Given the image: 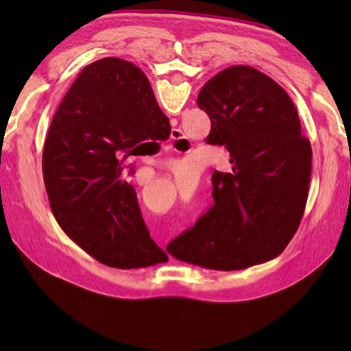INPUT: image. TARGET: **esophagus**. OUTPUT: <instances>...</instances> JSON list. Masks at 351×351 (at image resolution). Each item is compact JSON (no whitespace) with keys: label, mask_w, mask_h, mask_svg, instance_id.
<instances>
[{"label":"esophagus","mask_w":351,"mask_h":351,"mask_svg":"<svg viewBox=\"0 0 351 351\" xmlns=\"http://www.w3.org/2000/svg\"><path fill=\"white\" fill-rule=\"evenodd\" d=\"M182 139V136H181V132L180 130H173V136H171V141H170V144L165 147V148H171V150H175V145H176V142L178 141H181Z\"/></svg>","instance_id":"1"}]
</instances>
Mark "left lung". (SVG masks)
Instances as JSON below:
<instances>
[{
    "label": "left lung",
    "instance_id": "obj_1",
    "mask_svg": "<svg viewBox=\"0 0 351 351\" xmlns=\"http://www.w3.org/2000/svg\"><path fill=\"white\" fill-rule=\"evenodd\" d=\"M210 119L206 142L224 145L230 173L213 171V204L167 251L206 269L235 271L272 260L304 217L311 144L287 91L261 71L235 64L201 88Z\"/></svg>",
    "mask_w": 351,
    "mask_h": 351
}]
</instances>
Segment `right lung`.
<instances>
[{"mask_svg":"<svg viewBox=\"0 0 351 351\" xmlns=\"http://www.w3.org/2000/svg\"><path fill=\"white\" fill-rule=\"evenodd\" d=\"M169 128L147 75L117 57L83 68L58 105L43 150L47 198L63 232L100 263L133 269L169 260L123 165Z\"/></svg>","mask_w":351,"mask_h":351,"instance_id":"add662e5","label":"right lung"}]
</instances>
